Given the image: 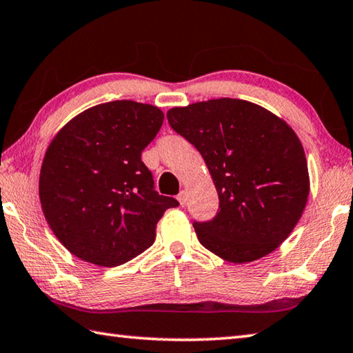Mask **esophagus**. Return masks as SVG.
Masks as SVG:
<instances>
[{"instance_id": "esophagus-1", "label": "esophagus", "mask_w": 353, "mask_h": 353, "mask_svg": "<svg viewBox=\"0 0 353 353\" xmlns=\"http://www.w3.org/2000/svg\"><path fill=\"white\" fill-rule=\"evenodd\" d=\"M178 201H179V204L181 205H185V203H188V192L185 190H181L178 194Z\"/></svg>"}]
</instances>
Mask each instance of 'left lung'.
Segmentation results:
<instances>
[{"instance_id": "left-lung-1", "label": "left lung", "mask_w": 353, "mask_h": 353, "mask_svg": "<svg viewBox=\"0 0 353 353\" xmlns=\"http://www.w3.org/2000/svg\"><path fill=\"white\" fill-rule=\"evenodd\" d=\"M168 119L201 154L218 192L216 216L194 223L199 243L235 264L274 252L300 221L310 190L294 129L261 105L234 98L172 108Z\"/></svg>"}]
</instances>
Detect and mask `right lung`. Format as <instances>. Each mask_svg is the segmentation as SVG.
<instances>
[{
	"mask_svg": "<svg viewBox=\"0 0 353 353\" xmlns=\"http://www.w3.org/2000/svg\"><path fill=\"white\" fill-rule=\"evenodd\" d=\"M163 119L157 105L121 99L81 112L53 137L39 172V203L72 255L115 268L154 244L159 218L178 205L154 189L141 161Z\"/></svg>",
	"mask_w": 353,
	"mask_h": 353,
	"instance_id": "add662e5",
	"label": "right lung"
}]
</instances>
